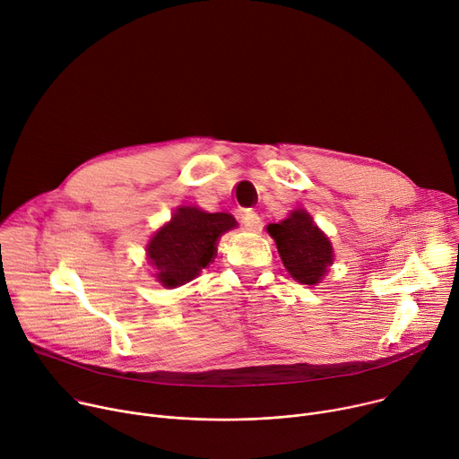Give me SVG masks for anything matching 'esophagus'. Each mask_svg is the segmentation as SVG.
<instances>
[{
	"mask_svg": "<svg viewBox=\"0 0 459 459\" xmlns=\"http://www.w3.org/2000/svg\"><path fill=\"white\" fill-rule=\"evenodd\" d=\"M239 220H241V225L247 230H255L260 225V218H258V214L255 211H243L239 214Z\"/></svg>",
	"mask_w": 459,
	"mask_h": 459,
	"instance_id": "34e87169",
	"label": "esophagus"
}]
</instances>
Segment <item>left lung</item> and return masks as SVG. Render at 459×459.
<instances>
[{"label": "left lung", "mask_w": 459, "mask_h": 459, "mask_svg": "<svg viewBox=\"0 0 459 459\" xmlns=\"http://www.w3.org/2000/svg\"><path fill=\"white\" fill-rule=\"evenodd\" d=\"M267 232L274 238L283 267L290 276L304 285L322 280L333 262V248L307 212L295 211L287 220L269 225Z\"/></svg>", "instance_id": "8db88e82"}]
</instances>
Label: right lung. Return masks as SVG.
Masks as SVG:
<instances>
[{
	"label": "right lung",
	"mask_w": 459,
	"mask_h": 459,
	"mask_svg": "<svg viewBox=\"0 0 459 459\" xmlns=\"http://www.w3.org/2000/svg\"><path fill=\"white\" fill-rule=\"evenodd\" d=\"M236 227L230 214H208L194 206H181L172 221L148 243V258L157 267L164 287L194 280L216 256L218 239Z\"/></svg>",
	"instance_id": "add662e5"
}]
</instances>
